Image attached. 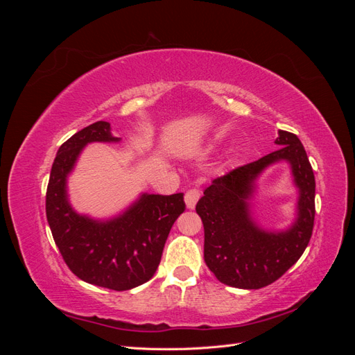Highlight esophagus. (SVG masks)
I'll return each instance as SVG.
<instances>
[{
    "instance_id": "obj_1",
    "label": "esophagus",
    "mask_w": 355,
    "mask_h": 355,
    "mask_svg": "<svg viewBox=\"0 0 355 355\" xmlns=\"http://www.w3.org/2000/svg\"><path fill=\"white\" fill-rule=\"evenodd\" d=\"M200 191L198 189H189L187 194H185V204H187V207L188 209H194L196 207V204H197V201L200 200Z\"/></svg>"
}]
</instances>
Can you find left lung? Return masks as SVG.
<instances>
[{
  "label": "left lung",
  "mask_w": 355,
  "mask_h": 355,
  "mask_svg": "<svg viewBox=\"0 0 355 355\" xmlns=\"http://www.w3.org/2000/svg\"><path fill=\"white\" fill-rule=\"evenodd\" d=\"M277 151L214 179L196 210L204 225V262L223 284L261 288L293 266L309 243L315 216V179L305 148L293 133L278 130ZM286 160L298 189L297 218L288 229L266 230L255 222L251 200L268 167Z\"/></svg>",
  "instance_id": "left-lung-1"
}]
</instances>
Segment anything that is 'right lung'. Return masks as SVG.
<instances>
[{
	"label": "right lung",
	"instance_id": "right-lung-1",
	"mask_svg": "<svg viewBox=\"0 0 355 355\" xmlns=\"http://www.w3.org/2000/svg\"><path fill=\"white\" fill-rule=\"evenodd\" d=\"M108 121L93 123L71 136L51 166L46 213L59 252L83 282L130 290L151 280L161 261L168 232L185 210L184 194L139 196L108 219L78 213L68 196V178L89 144H118Z\"/></svg>",
	"mask_w": 355,
	"mask_h": 355
}]
</instances>
